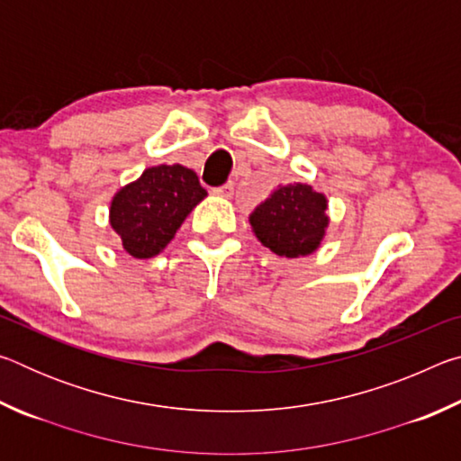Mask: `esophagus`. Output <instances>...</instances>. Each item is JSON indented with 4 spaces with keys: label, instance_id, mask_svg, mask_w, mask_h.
<instances>
[{
    "label": "esophagus",
    "instance_id": "esophagus-1",
    "mask_svg": "<svg viewBox=\"0 0 461 461\" xmlns=\"http://www.w3.org/2000/svg\"><path fill=\"white\" fill-rule=\"evenodd\" d=\"M212 193L213 194H217V197H231L233 194V183H225V185H221V186H215V189H212Z\"/></svg>",
    "mask_w": 461,
    "mask_h": 461
}]
</instances>
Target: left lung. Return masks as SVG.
Here are the masks:
<instances>
[{
	"instance_id": "obj_1",
	"label": "left lung",
	"mask_w": 461,
	"mask_h": 461,
	"mask_svg": "<svg viewBox=\"0 0 461 461\" xmlns=\"http://www.w3.org/2000/svg\"><path fill=\"white\" fill-rule=\"evenodd\" d=\"M327 201L309 185H286L260 203L249 223L262 246L278 256L296 258L315 252L327 228Z\"/></svg>"
}]
</instances>
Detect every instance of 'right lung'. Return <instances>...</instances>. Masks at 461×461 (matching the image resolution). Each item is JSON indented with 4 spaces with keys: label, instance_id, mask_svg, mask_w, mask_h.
<instances>
[{
    "label": "right lung",
    "instance_id": "obj_1",
    "mask_svg": "<svg viewBox=\"0 0 461 461\" xmlns=\"http://www.w3.org/2000/svg\"><path fill=\"white\" fill-rule=\"evenodd\" d=\"M205 194L191 168L181 165L146 168L138 181L115 194L109 223L130 256L152 258L167 248L185 217Z\"/></svg>",
    "mask_w": 461,
    "mask_h": 461
}]
</instances>
